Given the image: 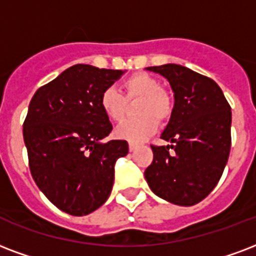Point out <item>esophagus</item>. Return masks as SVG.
<instances>
[{
    "mask_svg": "<svg viewBox=\"0 0 256 256\" xmlns=\"http://www.w3.org/2000/svg\"><path fill=\"white\" fill-rule=\"evenodd\" d=\"M136 145H134V144H128V150H130V152H134V150H136Z\"/></svg>",
    "mask_w": 256,
    "mask_h": 256,
    "instance_id": "34e87169",
    "label": "esophagus"
}]
</instances>
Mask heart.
<instances>
[{
    "instance_id": "obj_1",
    "label": "heart",
    "mask_w": 256,
    "mask_h": 256,
    "mask_svg": "<svg viewBox=\"0 0 256 256\" xmlns=\"http://www.w3.org/2000/svg\"><path fill=\"white\" fill-rule=\"evenodd\" d=\"M122 92L114 87H107L100 94V107L112 122L124 120L128 102L140 99L136 104V120H128L115 130V136L120 140L140 144L149 138L157 128V122L169 120L173 111L170 95L161 88L160 82L148 74H134L122 82Z\"/></svg>"
}]
</instances>
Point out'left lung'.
<instances>
[{"mask_svg": "<svg viewBox=\"0 0 256 256\" xmlns=\"http://www.w3.org/2000/svg\"><path fill=\"white\" fill-rule=\"evenodd\" d=\"M146 70L166 78L174 107L161 138L170 145H152L153 162L145 178L158 198L190 206L219 182L231 150V106L210 78L178 64Z\"/></svg>", "mask_w": 256, "mask_h": 256, "instance_id": "8db88e82", "label": "left lung"}]
</instances>
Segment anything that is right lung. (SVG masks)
<instances>
[{"label": "right lung", "instance_id": "right-lung-1", "mask_svg": "<svg viewBox=\"0 0 256 256\" xmlns=\"http://www.w3.org/2000/svg\"><path fill=\"white\" fill-rule=\"evenodd\" d=\"M124 71L75 64L37 90L24 120V142L33 180L60 210L84 216L104 204L114 165L128 153L124 140L103 144L112 124L100 94Z\"/></svg>", "mask_w": 256, "mask_h": 256}]
</instances>
